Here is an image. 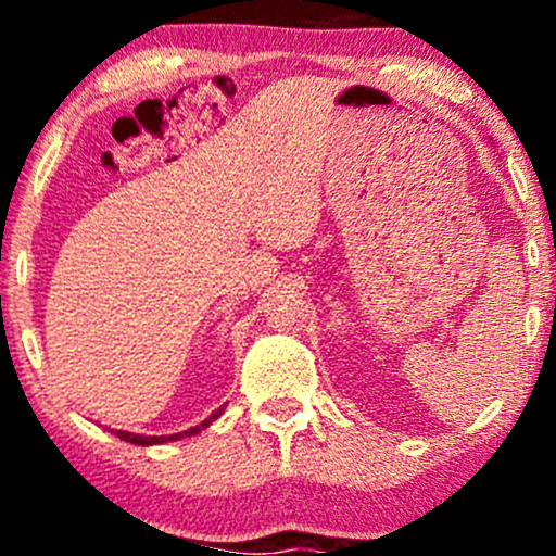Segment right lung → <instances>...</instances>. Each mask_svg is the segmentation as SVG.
Here are the masks:
<instances>
[{
    "label": "right lung",
    "mask_w": 556,
    "mask_h": 556,
    "mask_svg": "<svg viewBox=\"0 0 556 556\" xmlns=\"http://www.w3.org/2000/svg\"><path fill=\"white\" fill-rule=\"evenodd\" d=\"M222 410H225V407H219V410L212 413V416H208L206 420H203V424L193 426V429H188V431H180V433H169V437H146V433H130V431H112V433H117V437L123 439V442H130V444H138V446H151V444L177 442V439H185V437H195V433H201L203 429H206V426H212V420L219 418V416H222Z\"/></svg>",
    "instance_id": "add662e5"
}]
</instances>
